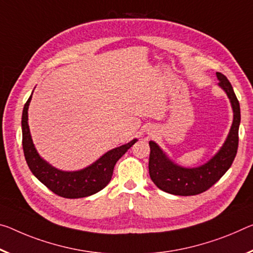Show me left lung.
Listing matches in <instances>:
<instances>
[{
  "label": "left lung",
  "mask_w": 253,
  "mask_h": 253,
  "mask_svg": "<svg viewBox=\"0 0 253 253\" xmlns=\"http://www.w3.org/2000/svg\"><path fill=\"white\" fill-rule=\"evenodd\" d=\"M218 85L230 99L233 110V123L225 142L210 161L196 168L181 167L168 156L162 148L150 141L148 171L155 186L166 192L177 196H194L202 194L213 186L230 169L238 152L239 126L241 122L240 103L230 81L222 73H216Z\"/></svg>",
  "instance_id": "8db88e82"
}]
</instances>
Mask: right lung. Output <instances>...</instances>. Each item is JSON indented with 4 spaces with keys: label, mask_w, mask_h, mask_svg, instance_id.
<instances>
[{
    "label": "right lung",
    "mask_w": 253,
    "mask_h": 253,
    "mask_svg": "<svg viewBox=\"0 0 253 253\" xmlns=\"http://www.w3.org/2000/svg\"><path fill=\"white\" fill-rule=\"evenodd\" d=\"M33 98L31 93L22 111V147L28 167L40 182L56 195L64 198L87 197L103 189L110 182L115 164L137 142L134 138L129 143L112 148L89 167L78 171H63L45 161L36 150L28 125V109Z\"/></svg>",
    "instance_id": "right-lung-1"
}]
</instances>
